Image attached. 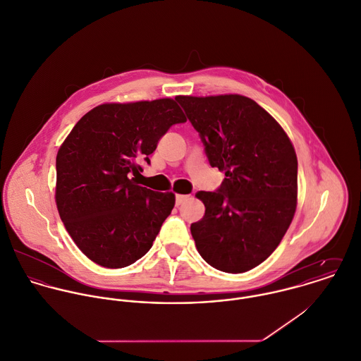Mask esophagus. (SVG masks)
I'll use <instances>...</instances> for the list:
<instances>
[{"mask_svg": "<svg viewBox=\"0 0 361 361\" xmlns=\"http://www.w3.org/2000/svg\"><path fill=\"white\" fill-rule=\"evenodd\" d=\"M188 199H189V196H188V195H176V206L183 204Z\"/></svg>", "mask_w": 361, "mask_h": 361, "instance_id": "obj_1", "label": "esophagus"}]
</instances>
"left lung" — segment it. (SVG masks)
Here are the masks:
<instances>
[{"mask_svg": "<svg viewBox=\"0 0 361 361\" xmlns=\"http://www.w3.org/2000/svg\"><path fill=\"white\" fill-rule=\"evenodd\" d=\"M212 166L226 173L217 192H197L203 219L190 226L202 257L226 273L266 260L297 209V155L277 121L250 98L179 95Z\"/></svg>", "mask_w": 361, "mask_h": 361, "instance_id": "obj_1", "label": "left lung"}]
</instances>
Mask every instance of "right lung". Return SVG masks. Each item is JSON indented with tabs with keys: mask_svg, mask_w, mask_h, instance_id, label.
<instances>
[{
	"mask_svg": "<svg viewBox=\"0 0 361 361\" xmlns=\"http://www.w3.org/2000/svg\"><path fill=\"white\" fill-rule=\"evenodd\" d=\"M186 116L172 98L102 104L84 115L59 148L56 204L80 250L126 267L142 257L175 206L172 192L137 185L161 137Z\"/></svg>",
	"mask_w": 361,
	"mask_h": 361,
	"instance_id": "obj_1",
	"label": "right lung"
}]
</instances>
